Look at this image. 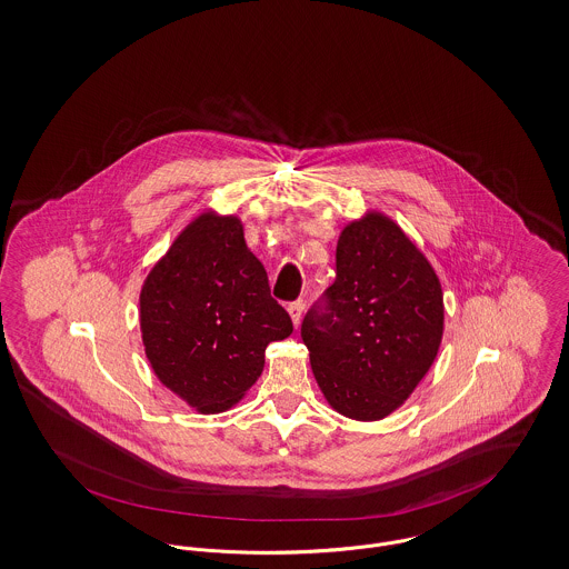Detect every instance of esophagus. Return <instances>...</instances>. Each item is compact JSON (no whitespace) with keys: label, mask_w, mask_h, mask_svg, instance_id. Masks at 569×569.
<instances>
[{"label":"esophagus","mask_w":569,"mask_h":569,"mask_svg":"<svg viewBox=\"0 0 569 569\" xmlns=\"http://www.w3.org/2000/svg\"><path fill=\"white\" fill-rule=\"evenodd\" d=\"M303 310H306L303 301H292V303L288 306V312H290V318H292L295 327H299V325H301V318H303Z\"/></svg>","instance_id":"34e87169"}]
</instances>
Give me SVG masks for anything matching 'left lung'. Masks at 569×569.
<instances>
[{
	"mask_svg": "<svg viewBox=\"0 0 569 569\" xmlns=\"http://www.w3.org/2000/svg\"><path fill=\"white\" fill-rule=\"evenodd\" d=\"M441 281L388 216L369 211L336 247V281L303 318L316 381L356 421L397 410L430 371L442 338Z\"/></svg>",
	"mask_w": 569,
	"mask_h": 569,
	"instance_id": "left-lung-1",
	"label": "left lung"
}]
</instances>
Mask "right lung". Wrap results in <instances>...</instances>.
I'll list each match as a JSON object with an SVG mask.
<instances>
[{"instance_id":"obj_1","label":"right lung","mask_w":569,"mask_h":569,"mask_svg":"<svg viewBox=\"0 0 569 569\" xmlns=\"http://www.w3.org/2000/svg\"><path fill=\"white\" fill-rule=\"evenodd\" d=\"M154 376L202 415L236 406L263 371L266 347L292 333L236 216L204 211L172 242L139 295Z\"/></svg>"}]
</instances>
